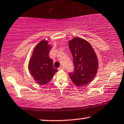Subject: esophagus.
I'll list each match as a JSON object with an SVG mask.
<instances>
[{
    "label": "esophagus",
    "mask_w": 124,
    "mask_h": 124,
    "mask_svg": "<svg viewBox=\"0 0 124 124\" xmlns=\"http://www.w3.org/2000/svg\"><path fill=\"white\" fill-rule=\"evenodd\" d=\"M63 69H64V67L63 66H61L58 68V70H63Z\"/></svg>",
    "instance_id": "esophagus-1"
}]
</instances>
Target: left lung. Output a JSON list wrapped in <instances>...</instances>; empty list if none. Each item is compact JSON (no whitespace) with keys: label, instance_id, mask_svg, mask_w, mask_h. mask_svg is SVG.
<instances>
[{"label":"left lung","instance_id":"8db88e82","mask_svg":"<svg viewBox=\"0 0 124 124\" xmlns=\"http://www.w3.org/2000/svg\"><path fill=\"white\" fill-rule=\"evenodd\" d=\"M74 65V71L69 73L72 82L78 86L89 84L95 78L98 61L94 50L87 40L75 37L69 41Z\"/></svg>","mask_w":124,"mask_h":124}]
</instances>
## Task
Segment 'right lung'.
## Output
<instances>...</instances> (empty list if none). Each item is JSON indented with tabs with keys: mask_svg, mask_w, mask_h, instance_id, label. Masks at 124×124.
<instances>
[{
	"mask_svg": "<svg viewBox=\"0 0 124 124\" xmlns=\"http://www.w3.org/2000/svg\"><path fill=\"white\" fill-rule=\"evenodd\" d=\"M48 42L42 40L37 45L29 63L31 75L37 84L45 85L52 79L58 71L53 66V61L49 58L51 45Z\"/></svg>",
	"mask_w": 124,
	"mask_h": 124,
	"instance_id": "add662e5",
	"label": "right lung"
}]
</instances>
